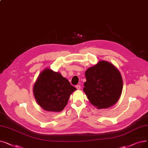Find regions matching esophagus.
I'll return each instance as SVG.
<instances>
[{"label":"esophagus","mask_w":148,"mask_h":148,"mask_svg":"<svg viewBox=\"0 0 148 148\" xmlns=\"http://www.w3.org/2000/svg\"><path fill=\"white\" fill-rule=\"evenodd\" d=\"M75 88H77V89H78V90L80 89V88H81V87H80V85H76V86H75Z\"/></svg>","instance_id":"34e87169"}]
</instances>
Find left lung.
Listing matches in <instances>:
<instances>
[{
  "label": "left lung",
  "instance_id": "obj_1",
  "mask_svg": "<svg viewBox=\"0 0 148 148\" xmlns=\"http://www.w3.org/2000/svg\"><path fill=\"white\" fill-rule=\"evenodd\" d=\"M84 91L91 103L97 109L115 105L123 89V80L119 69L110 62L100 60L85 71Z\"/></svg>",
  "mask_w": 148,
  "mask_h": 148
}]
</instances>
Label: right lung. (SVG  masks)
I'll return each instance as SVG.
<instances>
[{"instance_id":"obj_1","label":"right lung","mask_w":148,"mask_h":148,"mask_svg":"<svg viewBox=\"0 0 148 148\" xmlns=\"http://www.w3.org/2000/svg\"><path fill=\"white\" fill-rule=\"evenodd\" d=\"M75 90L60 73L47 68L34 83L33 94L37 103L44 110L59 112L66 106L71 94Z\"/></svg>"}]
</instances>
